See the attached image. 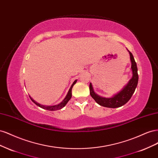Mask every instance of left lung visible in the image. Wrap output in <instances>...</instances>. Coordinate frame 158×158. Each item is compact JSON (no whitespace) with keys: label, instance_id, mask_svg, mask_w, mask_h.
I'll return each mask as SVG.
<instances>
[{"label":"left lung","instance_id":"1","mask_svg":"<svg viewBox=\"0 0 158 158\" xmlns=\"http://www.w3.org/2000/svg\"><path fill=\"white\" fill-rule=\"evenodd\" d=\"M128 52L129 54H130V58L131 61L132 77L129 80L128 84L125 85V88H123L121 92H119L118 94L114 95L112 98H103L99 96V95L94 92L92 83L89 84V94L91 96L100 106L109 108H117L121 107L130 100L132 94L135 92L138 82V69L132 54L129 51Z\"/></svg>","mask_w":158,"mask_h":158}]
</instances>
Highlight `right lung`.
Listing matches in <instances>:
<instances>
[{
  "label": "right lung",
  "instance_id": "right-lung-1",
  "mask_svg": "<svg viewBox=\"0 0 158 158\" xmlns=\"http://www.w3.org/2000/svg\"><path fill=\"white\" fill-rule=\"evenodd\" d=\"M76 82H77V80H76L74 81V82H73V84H72L70 88L69 89V92H68L67 95H66V98L64 99L63 101L61 103H60L59 104L56 105V106H43V105H41V104H40V103H37L36 102H35L34 100H33L31 97H30V99H31V101H32L33 103H34L35 105H37V106L40 107L41 108H43V109H46V110H48V111H56V110H59V109H62L63 107H64L66 106V103H67L68 102L70 99V98H71V97H72V89H73V87L74 86V85L76 83Z\"/></svg>",
  "mask_w": 158,
  "mask_h": 158
}]
</instances>
